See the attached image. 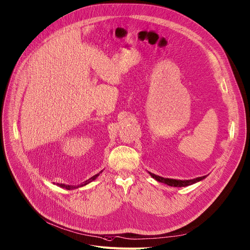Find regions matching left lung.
<instances>
[{
    "mask_svg": "<svg viewBox=\"0 0 250 250\" xmlns=\"http://www.w3.org/2000/svg\"><path fill=\"white\" fill-rule=\"evenodd\" d=\"M148 173L151 175V178H153L155 181L159 182V183H164L167 186L170 187H175V188H182V187H188L193 184H196L202 180H204L207 175H204V177H200V178H196L193 180H186V181H181V180H173V179H165L163 177H159V175H156L154 173H151L148 171Z\"/></svg>",
    "mask_w": 250,
    "mask_h": 250,
    "instance_id": "obj_1",
    "label": "left lung"
}]
</instances>
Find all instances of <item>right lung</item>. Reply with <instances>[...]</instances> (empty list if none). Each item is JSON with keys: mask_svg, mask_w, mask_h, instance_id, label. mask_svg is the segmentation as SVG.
I'll return each instance as SVG.
<instances>
[{"mask_svg": "<svg viewBox=\"0 0 250 250\" xmlns=\"http://www.w3.org/2000/svg\"><path fill=\"white\" fill-rule=\"evenodd\" d=\"M102 171L103 170H101L99 173H97V174H95L94 177H92L91 179H89L87 181H85L83 184H81V185H79V186H68V185H64V184H56L58 187H61V188H66V189H73V188H80V187H83V186H85V185H87L89 183H91V182H93V181H95L99 175H100V173H102ZM54 185H55V183H53Z\"/></svg>", "mask_w": 250, "mask_h": 250, "instance_id": "right-lung-1", "label": "right lung"}]
</instances>
